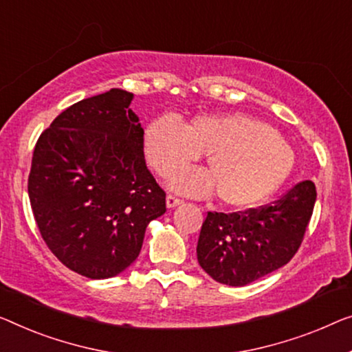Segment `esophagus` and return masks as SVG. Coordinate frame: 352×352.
<instances>
[{"mask_svg":"<svg viewBox=\"0 0 352 352\" xmlns=\"http://www.w3.org/2000/svg\"><path fill=\"white\" fill-rule=\"evenodd\" d=\"M182 204H183L182 199L172 196V194H169V196L166 197V206H167V208H174V207L182 206Z\"/></svg>","mask_w":352,"mask_h":352,"instance_id":"1","label":"esophagus"}]
</instances>
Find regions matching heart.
Returning <instances> with one entry per match:
<instances>
[{
    "label": "heart",
    "mask_w": 352,
    "mask_h": 352,
    "mask_svg": "<svg viewBox=\"0 0 352 352\" xmlns=\"http://www.w3.org/2000/svg\"><path fill=\"white\" fill-rule=\"evenodd\" d=\"M144 153L161 177H169L202 154L208 171L187 170L170 178V188L190 196L218 192L232 208H251L267 201L287 177L294 153L269 124L243 113L201 115L185 126L162 117L146 126Z\"/></svg>",
    "instance_id": "b5f03b06"
}]
</instances>
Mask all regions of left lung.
Segmentation results:
<instances>
[{"mask_svg":"<svg viewBox=\"0 0 352 352\" xmlns=\"http://www.w3.org/2000/svg\"><path fill=\"white\" fill-rule=\"evenodd\" d=\"M316 202L311 180L294 185L270 206L246 212H208L197 261L214 281L245 286L287 264L300 246Z\"/></svg>","mask_w":352,"mask_h":352,"instance_id":"obj_1","label":"left lung"}]
</instances>
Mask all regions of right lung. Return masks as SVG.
Returning a JSON list of instances; mask_svg holds the SVG:
<instances>
[{
	"instance_id": "1",
	"label": "right lung",
	"mask_w": 352,
	"mask_h": 352,
	"mask_svg": "<svg viewBox=\"0 0 352 352\" xmlns=\"http://www.w3.org/2000/svg\"><path fill=\"white\" fill-rule=\"evenodd\" d=\"M133 98L112 88L72 104L41 134L31 161L28 196L42 239L67 269L91 280L128 269L148 223L166 213Z\"/></svg>"
}]
</instances>
